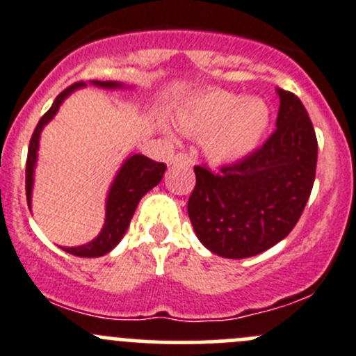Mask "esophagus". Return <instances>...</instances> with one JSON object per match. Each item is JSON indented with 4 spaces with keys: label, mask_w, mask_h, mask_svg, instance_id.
<instances>
[{
    "label": "esophagus",
    "mask_w": 356,
    "mask_h": 356,
    "mask_svg": "<svg viewBox=\"0 0 356 356\" xmlns=\"http://www.w3.org/2000/svg\"><path fill=\"white\" fill-rule=\"evenodd\" d=\"M170 163L174 165H193V158L186 153H177L174 158H172Z\"/></svg>",
    "instance_id": "esophagus-1"
}]
</instances>
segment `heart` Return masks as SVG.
<instances>
[{"label": "heart", "mask_w": 356, "mask_h": 356, "mask_svg": "<svg viewBox=\"0 0 356 356\" xmlns=\"http://www.w3.org/2000/svg\"><path fill=\"white\" fill-rule=\"evenodd\" d=\"M271 109L261 97H243L227 90L193 95L179 111V127L186 134L205 137L203 149L216 165H234L250 156L264 139Z\"/></svg>", "instance_id": "1"}]
</instances>
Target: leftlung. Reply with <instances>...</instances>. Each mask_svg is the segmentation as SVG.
<instances>
[{
  "label": "left lung",
  "instance_id": "left-lung-1",
  "mask_svg": "<svg viewBox=\"0 0 356 356\" xmlns=\"http://www.w3.org/2000/svg\"><path fill=\"white\" fill-rule=\"evenodd\" d=\"M277 94V130L261 149L217 174L195 167L189 220L198 240L220 257H252L277 245L294 229L312 195L315 129L294 94L282 88Z\"/></svg>",
  "mask_w": 356,
  "mask_h": 356
}]
</instances>
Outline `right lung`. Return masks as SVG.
I'll list each match as a JSON object with an SVG mask.
<instances>
[{"mask_svg":"<svg viewBox=\"0 0 356 356\" xmlns=\"http://www.w3.org/2000/svg\"><path fill=\"white\" fill-rule=\"evenodd\" d=\"M90 85L99 86V88H106V90H118V88H129L120 81H90ZM85 81H78L74 85L67 86L64 92L55 97L51 108L41 116L38 122L36 129H34L33 137L29 143V151H27V163H26V196L27 205L31 207V198H33V184H34V168H36L38 161V149H40V137L43 132L44 125L54 120V116L58 113V108L62 102L69 97L78 88H85ZM167 165L153 161L151 158L144 156V154H130L123 165L120 167L118 174L113 179L111 186H109L108 198H106V219L104 226H102L101 233L94 238L92 241L85 245H78V247H62V250L69 252L78 257H101L111 252L116 245L122 241L125 236L127 229L130 226V219H132L134 212H136L137 205H139L140 198L146 195L149 189L160 184L163 179Z\"/></svg>","mask_w":356,"mask_h":356,"instance_id":"1","label":"right lung"}]
</instances>
